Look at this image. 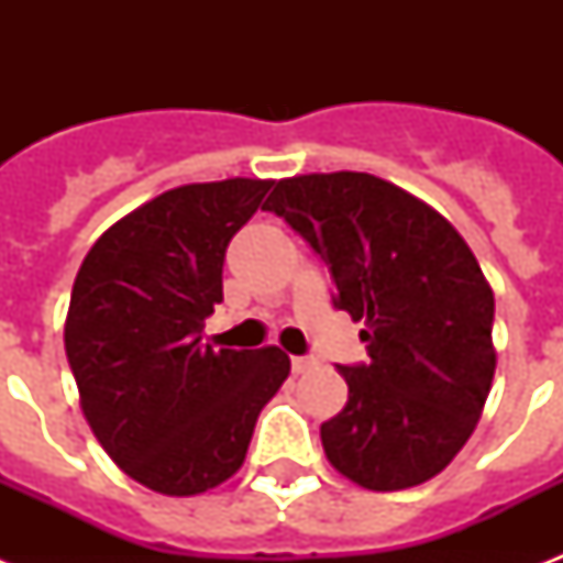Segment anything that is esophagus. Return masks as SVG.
<instances>
[{
    "label": "esophagus",
    "mask_w": 563,
    "mask_h": 563,
    "mask_svg": "<svg viewBox=\"0 0 563 563\" xmlns=\"http://www.w3.org/2000/svg\"><path fill=\"white\" fill-rule=\"evenodd\" d=\"M309 368H316V360H312V356H291V371H295V374H307Z\"/></svg>",
    "instance_id": "esophagus-1"
}]
</instances>
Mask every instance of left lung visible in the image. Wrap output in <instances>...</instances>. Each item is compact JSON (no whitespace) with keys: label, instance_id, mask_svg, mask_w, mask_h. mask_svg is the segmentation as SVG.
Instances as JSON below:
<instances>
[{"label":"left lung","instance_id":"obj_1","mask_svg":"<svg viewBox=\"0 0 563 563\" xmlns=\"http://www.w3.org/2000/svg\"><path fill=\"white\" fill-rule=\"evenodd\" d=\"M263 210L307 239L333 274V307L362 330L368 362L339 365L347 406L321 423L335 471L402 490L453 462L488 400L494 291L459 230L365 172L277 180Z\"/></svg>","mask_w":563,"mask_h":563}]
</instances>
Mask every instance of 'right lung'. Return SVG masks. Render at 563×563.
Wrapping results in <instances>:
<instances>
[{
	"label": "right lung",
	"mask_w": 563,
	"mask_h": 563,
	"mask_svg": "<svg viewBox=\"0 0 563 563\" xmlns=\"http://www.w3.org/2000/svg\"><path fill=\"white\" fill-rule=\"evenodd\" d=\"M274 180L169 189L104 230L84 256L64 344L84 418L145 488L192 497L242 467L256 418L289 376L280 347L201 342L224 251Z\"/></svg>",
	"instance_id": "right-lung-1"
}]
</instances>
